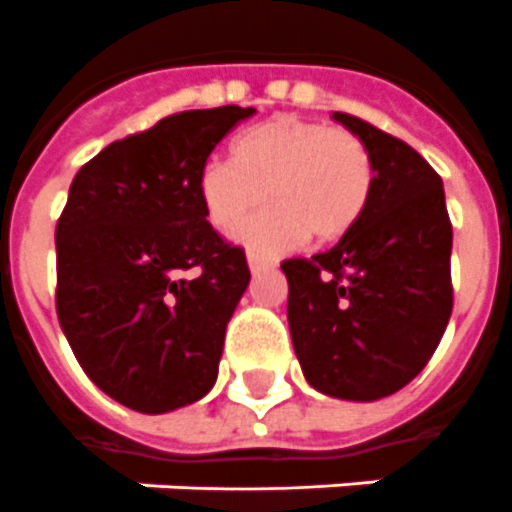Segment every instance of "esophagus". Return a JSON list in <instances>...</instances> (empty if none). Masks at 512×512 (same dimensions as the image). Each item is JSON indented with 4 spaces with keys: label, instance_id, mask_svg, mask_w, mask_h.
I'll return each mask as SVG.
<instances>
[{
    "label": "esophagus",
    "instance_id": "obj_1",
    "mask_svg": "<svg viewBox=\"0 0 512 512\" xmlns=\"http://www.w3.org/2000/svg\"><path fill=\"white\" fill-rule=\"evenodd\" d=\"M248 267H251L253 275H259V272H264V269H272L275 264L269 259H264V256H259L256 251H248Z\"/></svg>",
    "mask_w": 512,
    "mask_h": 512
}]
</instances>
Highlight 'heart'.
Listing matches in <instances>:
<instances>
[{
  "label": "heart",
  "instance_id": "1",
  "mask_svg": "<svg viewBox=\"0 0 512 512\" xmlns=\"http://www.w3.org/2000/svg\"><path fill=\"white\" fill-rule=\"evenodd\" d=\"M235 158L200 166L198 190L208 219L230 227L269 195L275 203L248 216L235 237L264 256L349 235L372 192V158L357 134L296 116H277L243 132Z\"/></svg>",
  "mask_w": 512,
  "mask_h": 512
}]
</instances>
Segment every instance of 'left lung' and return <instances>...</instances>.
Returning <instances> with one entry per match:
<instances>
[{
  "instance_id": "obj_1",
  "label": "left lung",
  "mask_w": 512,
  "mask_h": 512,
  "mask_svg": "<svg viewBox=\"0 0 512 512\" xmlns=\"http://www.w3.org/2000/svg\"><path fill=\"white\" fill-rule=\"evenodd\" d=\"M333 118L370 153V203L330 251L282 261L288 325L309 386L375 402L407 386L447 330L452 222L441 177L418 150L357 116Z\"/></svg>"
}]
</instances>
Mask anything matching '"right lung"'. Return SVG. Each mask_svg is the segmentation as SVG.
Segmentation results:
<instances>
[{
	"label": "right lung",
	"instance_id": "add662e5",
	"mask_svg": "<svg viewBox=\"0 0 512 512\" xmlns=\"http://www.w3.org/2000/svg\"><path fill=\"white\" fill-rule=\"evenodd\" d=\"M253 113H174L73 177L55 230L57 320L89 380L129 410L161 415L214 388L251 272L243 248L206 222L198 174Z\"/></svg>",
	"mask_w": 512,
	"mask_h": 512
}]
</instances>
